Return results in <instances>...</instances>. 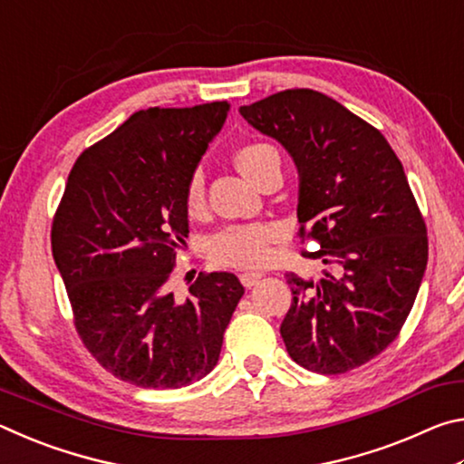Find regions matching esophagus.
I'll use <instances>...</instances> for the list:
<instances>
[{"label":"esophagus","instance_id":"1","mask_svg":"<svg viewBox=\"0 0 464 464\" xmlns=\"http://www.w3.org/2000/svg\"><path fill=\"white\" fill-rule=\"evenodd\" d=\"M262 276L264 274L262 272H256V270H247V272H241V282H243V286L246 288H251V286H256L257 282L262 280Z\"/></svg>","mask_w":464,"mask_h":464}]
</instances>
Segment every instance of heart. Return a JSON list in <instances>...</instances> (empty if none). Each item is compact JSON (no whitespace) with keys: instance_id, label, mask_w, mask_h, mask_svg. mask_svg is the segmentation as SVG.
Here are the masks:
<instances>
[{"instance_id":"obj_1","label":"heart","mask_w":464,"mask_h":464,"mask_svg":"<svg viewBox=\"0 0 464 464\" xmlns=\"http://www.w3.org/2000/svg\"><path fill=\"white\" fill-rule=\"evenodd\" d=\"M239 169L254 182L260 184L272 168H280L278 149L266 140H249L243 143L235 153ZM204 207V184L202 176L196 174L188 179L186 186V208L194 215ZM280 237V229L270 223L229 225L215 233L208 241V256L217 266L229 268H256L270 260L272 243Z\"/></svg>"}]
</instances>
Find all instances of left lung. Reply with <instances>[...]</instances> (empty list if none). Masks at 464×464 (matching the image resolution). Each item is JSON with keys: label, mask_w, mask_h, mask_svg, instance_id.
I'll return each mask as SVG.
<instances>
[{"label": "left lung", "mask_w": 464, "mask_h": 464, "mask_svg": "<svg viewBox=\"0 0 464 464\" xmlns=\"http://www.w3.org/2000/svg\"><path fill=\"white\" fill-rule=\"evenodd\" d=\"M239 112L296 163L304 257L334 266L317 282L286 274L293 303L280 325L290 358L342 374L401 332L428 264V229L401 161L379 129L315 90H285Z\"/></svg>", "instance_id": "8db88e82"}]
</instances>
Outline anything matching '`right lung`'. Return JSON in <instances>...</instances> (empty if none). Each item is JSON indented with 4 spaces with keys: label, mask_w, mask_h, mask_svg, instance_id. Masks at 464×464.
Segmentation results:
<instances>
[{
    "label": "right lung",
    "mask_w": 464,
    "mask_h": 464,
    "mask_svg": "<svg viewBox=\"0 0 464 464\" xmlns=\"http://www.w3.org/2000/svg\"><path fill=\"white\" fill-rule=\"evenodd\" d=\"M227 102L139 110L77 157L51 229L82 342L116 379L179 389L213 371L243 290L229 272L169 290L188 237L186 186Z\"/></svg>",
    "instance_id": "right-lung-1"
}]
</instances>
